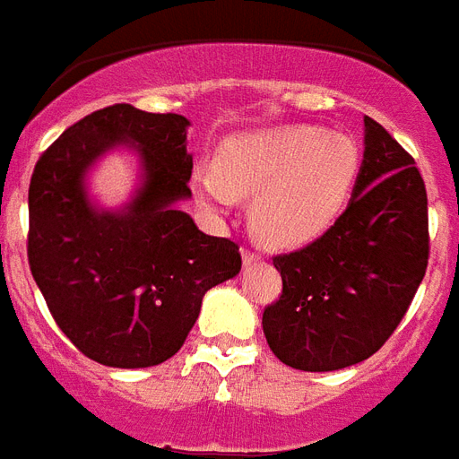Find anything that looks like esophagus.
<instances>
[{
	"instance_id": "esophagus-1",
	"label": "esophagus",
	"mask_w": 459,
	"mask_h": 459,
	"mask_svg": "<svg viewBox=\"0 0 459 459\" xmlns=\"http://www.w3.org/2000/svg\"><path fill=\"white\" fill-rule=\"evenodd\" d=\"M258 260H260L258 253H253V251H244V253H241V263H244V267L255 265V263H258Z\"/></svg>"
}]
</instances>
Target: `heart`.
<instances>
[{
    "instance_id": "b5f03b06",
    "label": "heart",
    "mask_w": 459,
    "mask_h": 459,
    "mask_svg": "<svg viewBox=\"0 0 459 459\" xmlns=\"http://www.w3.org/2000/svg\"><path fill=\"white\" fill-rule=\"evenodd\" d=\"M362 170L360 146L322 127H280L227 139L218 168H196V199L230 212L253 196L251 227L270 247H303L346 211Z\"/></svg>"
}]
</instances>
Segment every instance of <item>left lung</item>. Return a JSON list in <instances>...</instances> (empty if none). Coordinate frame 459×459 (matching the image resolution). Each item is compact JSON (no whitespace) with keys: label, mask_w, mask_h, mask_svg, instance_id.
Wrapping results in <instances>:
<instances>
[{"label":"left lung","mask_w":459,"mask_h":459,"mask_svg":"<svg viewBox=\"0 0 459 459\" xmlns=\"http://www.w3.org/2000/svg\"><path fill=\"white\" fill-rule=\"evenodd\" d=\"M362 170L320 239L273 260L281 296L263 313L284 365L333 372L375 355L412 303L429 260L427 189L415 160L365 116Z\"/></svg>","instance_id":"8db88e82"}]
</instances>
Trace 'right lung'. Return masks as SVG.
<instances>
[{"instance_id": "add662e5", "label": "right lung", "mask_w": 459, "mask_h": 459, "mask_svg": "<svg viewBox=\"0 0 459 459\" xmlns=\"http://www.w3.org/2000/svg\"><path fill=\"white\" fill-rule=\"evenodd\" d=\"M189 120L116 104L71 126L30 179L28 260L61 332L106 368H153L178 353L208 289L237 277L239 247L179 211L192 199ZM116 151L138 160L131 199L104 207L93 168Z\"/></svg>"}]
</instances>
